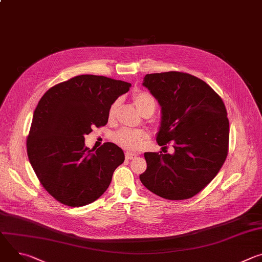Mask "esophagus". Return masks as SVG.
<instances>
[{
    "label": "esophagus",
    "instance_id": "1",
    "mask_svg": "<svg viewBox=\"0 0 262 262\" xmlns=\"http://www.w3.org/2000/svg\"><path fill=\"white\" fill-rule=\"evenodd\" d=\"M135 158H137L136 154H132V152H126L125 154V159L126 160H134Z\"/></svg>",
    "mask_w": 262,
    "mask_h": 262
}]
</instances>
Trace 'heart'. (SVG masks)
<instances>
[{
  "label": "heart",
  "mask_w": 262,
  "mask_h": 262,
  "mask_svg": "<svg viewBox=\"0 0 262 262\" xmlns=\"http://www.w3.org/2000/svg\"><path fill=\"white\" fill-rule=\"evenodd\" d=\"M133 100L140 113L145 116L147 114L152 115L157 107V101L155 96L146 91H138L133 95ZM121 100L116 99L112 102L107 110V119L113 121L119 111ZM113 141L120 147L129 151H138L143 148L147 141V135L141 130L120 129L113 135Z\"/></svg>",
  "instance_id": "1"
}]
</instances>
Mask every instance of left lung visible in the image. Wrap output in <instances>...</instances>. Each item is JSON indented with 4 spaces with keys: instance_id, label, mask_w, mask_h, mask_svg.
<instances>
[{
    "instance_id": "8db88e82",
    "label": "left lung",
    "mask_w": 262,
    "mask_h": 262,
    "mask_svg": "<svg viewBox=\"0 0 262 262\" xmlns=\"http://www.w3.org/2000/svg\"><path fill=\"white\" fill-rule=\"evenodd\" d=\"M143 85L162 106L158 144H172L175 152H146L147 169L140 180L162 198L190 199L215 177L227 158L225 104L209 85L185 72L149 73Z\"/></svg>"
}]
</instances>
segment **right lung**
<instances>
[{
  "label": "right lung",
  "instance_id": "1",
  "mask_svg": "<svg viewBox=\"0 0 262 262\" xmlns=\"http://www.w3.org/2000/svg\"><path fill=\"white\" fill-rule=\"evenodd\" d=\"M129 87L123 81L82 74L55 85L39 100L27 138V154L37 178L57 201L84 206L108 188L124 154L111 142L93 152L85 146V135L107 123L110 104Z\"/></svg>",
  "mask_w": 262,
  "mask_h": 262
}]
</instances>
